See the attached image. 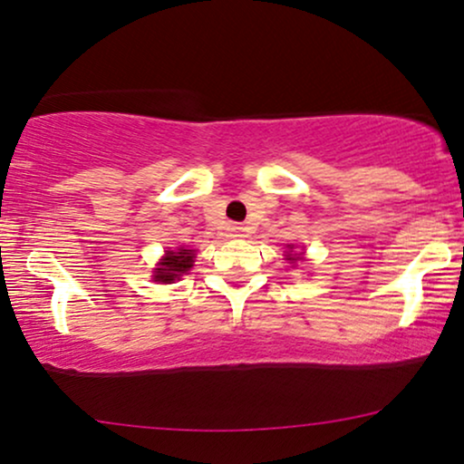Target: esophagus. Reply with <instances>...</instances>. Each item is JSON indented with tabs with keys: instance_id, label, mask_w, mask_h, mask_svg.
<instances>
[{
	"instance_id": "1",
	"label": "esophagus",
	"mask_w": 464,
	"mask_h": 464,
	"mask_svg": "<svg viewBox=\"0 0 464 464\" xmlns=\"http://www.w3.org/2000/svg\"><path fill=\"white\" fill-rule=\"evenodd\" d=\"M236 231H237V233H239V228H237V227H236Z\"/></svg>"
}]
</instances>
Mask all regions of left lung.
I'll return each mask as SVG.
<instances>
[{
  "label": "left lung",
  "mask_w": 464,
  "mask_h": 464,
  "mask_svg": "<svg viewBox=\"0 0 464 464\" xmlns=\"http://www.w3.org/2000/svg\"><path fill=\"white\" fill-rule=\"evenodd\" d=\"M289 248H293V246H289ZM302 259V255H293V252H286V261L289 263H297Z\"/></svg>",
  "instance_id": "left-lung-1"
}]
</instances>
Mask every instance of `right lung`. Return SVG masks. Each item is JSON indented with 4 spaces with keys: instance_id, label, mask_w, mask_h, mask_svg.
I'll use <instances>...</instances> for the list:
<instances>
[{
    "instance_id": "right-lung-1",
    "label": "right lung",
    "mask_w": 464,
    "mask_h": 464,
    "mask_svg": "<svg viewBox=\"0 0 464 464\" xmlns=\"http://www.w3.org/2000/svg\"><path fill=\"white\" fill-rule=\"evenodd\" d=\"M195 250L188 248H178V250H167L160 263L154 267V280L162 285H171L173 280H179L181 276L188 274L192 263H195Z\"/></svg>"
}]
</instances>
